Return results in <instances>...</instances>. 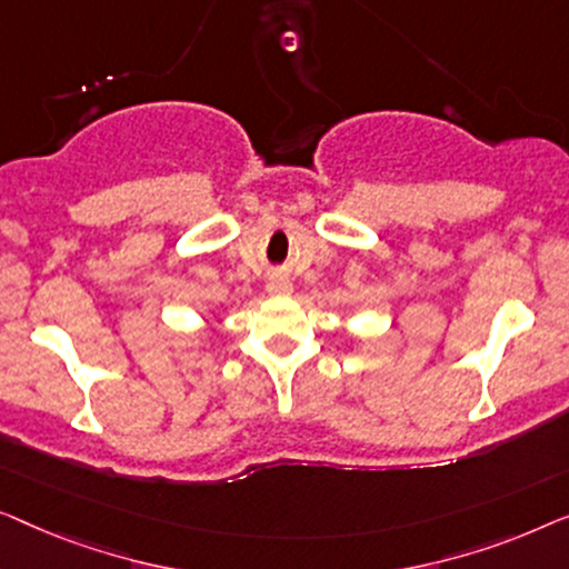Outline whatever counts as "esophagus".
I'll return each instance as SVG.
<instances>
[{"label":"esophagus","instance_id":"esophagus-1","mask_svg":"<svg viewBox=\"0 0 569 569\" xmlns=\"http://www.w3.org/2000/svg\"><path fill=\"white\" fill-rule=\"evenodd\" d=\"M268 291H270V293H278V296H281V293H291V281H288L286 276H273V278H270V281H268Z\"/></svg>","mask_w":569,"mask_h":569}]
</instances>
